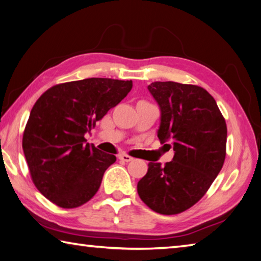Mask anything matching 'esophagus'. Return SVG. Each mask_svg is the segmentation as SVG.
I'll use <instances>...</instances> for the list:
<instances>
[{
    "label": "esophagus",
    "mask_w": 261,
    "mask_h": 261,
    "mask_svg": "<svg viewBox=\"0 0 261 261\" xmlns=\"http://www.w3.org/2000/svg\"><path fill=\"white\" fill-rule=\"evenodd\" d=\"M119 160L123 161V162H130V161H132V157L129 155H125V154H121V155H119Z\"/></svg>",
    "instance_id": "1"
}]
</instances>
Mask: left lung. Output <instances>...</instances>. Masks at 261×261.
Masks as SVG:
<instances>
[{"instance_id": "left-lung-1", "label": "left lung", "mask_w": 261, "mask_h": 261, "mask_svg": "<svg viewBox=\"0 0 261 261\" xmlns=\"http://www.w3.org/2000/svg\"><path fill=\"white\" fill-rule=\"evenodd\" d=\"M161 111V144L171 142L173 160L148 164L138 182V195L163 215H174L195 205L221 172L226 155L227 127L216 100L201 87L173 81L148 86Z\"/></svg>"}]
</instances>
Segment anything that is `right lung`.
Here are the masks:
<instances>
[{
	"mask_svg": "<svg viewBox=\"0 0 261 261\" xmlns=\"http://www.w3.org/2000/svg\"><path fill=\"white\" fill-rule=\"evenodd\" d=\"M131 89V80L89 78L56 85L36 101L22 149L33 182L48 200L75 208L98 191L116 157L87 144L85 135Z\"/></svg>",
	"mask_w": 261,
	"mask_h": 261,
	"instance_id": "obj_1",
	"label": "right lung"
}]
</instances>
